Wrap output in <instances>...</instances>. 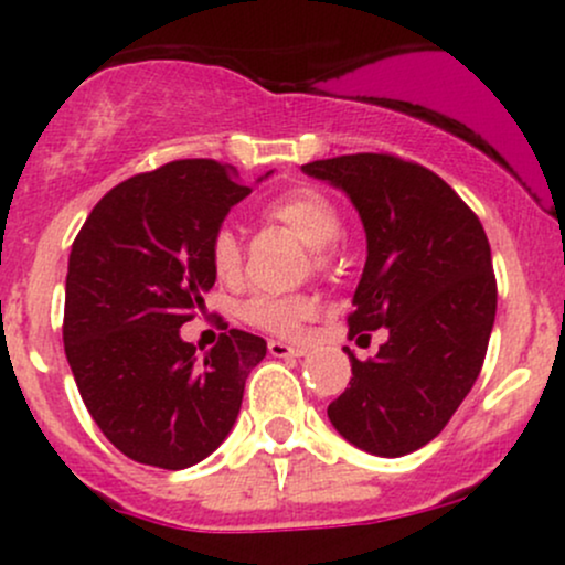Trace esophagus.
Wrapping results in <instances>:
<instances>
[{"mask_svg": "<svg viewBox=\"0 0 565 565\" xmlns=\"http://www.w3.org/2000/svg\"><path fill=\"white\" fill-rule=\"evenodd\" d=\"M268 350L274 359H300V355H305V348L287 345V342H278V340H270Z\"/></svg>", "mask_w": 565, "mask_h": 565, "instance_id": "1", "label": "esophagus"}]
</instances>
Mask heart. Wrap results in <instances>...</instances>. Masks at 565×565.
I'll return each instance as SVG.
<instances>
[{"instance_id":"1","label":"heart","mask_w":565,"mask_h":565,"mask_svg":"<svg viewBox=\"0 0 565 565\" xmlns=\"http://www.w3.org/2000/svg\"><path fill=\"white\" fill-rule=\"evenodd\" d=\"M263 217L284 225L313 249V263L323 268L332 257V244L342 233V212L327 191L316 185H295L263 206ZM210 265L220 281H236L244 268V246L231 225L210 238ZM238 316L263 332L291 337L313 316V302L305 295H255L242 302Z\"/></svg>"}]
</instances>
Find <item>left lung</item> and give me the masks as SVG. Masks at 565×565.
<instances>
[{
    "label": "left lung",
    "instance_id": "8db88e82",
    "mask_svg": "<svg viewBox=\"0 0 565 565\" xmlns=\"http://www.w3.org/2000/svg\"><path fill=\"white\" fill-rule=\"evenodd\" d=\"M340 188L366 231L350 337L387 329L327 408L342 438L377 457L430 444L481 374L497 316V278L481 220L449 183L391 153L302 164ZM364 337V334H361Z\"/></svg>",
    "mask_w": 565,
    "mask_h": 565
}]
</instances>
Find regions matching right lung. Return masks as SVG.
<instances>
[{"mask_svg": "<svg viewBox=\"0 0 565 565\" xmlns=\"http://www.w3.org/2000/svg\"><path fill=\"white\" fill-rule=\"evenodd\" d=\"M249 193L231 164L170 161L111 188L71 246L68 366L95 425L135 462L183 470L210 457L265 359L263 337L242 329L204 355L180 337L215 287L212 233Z\"/></svg>", "mask_w": 565, "mask_h": 565, "instance_id": "add662e5", "label": "right lung"}]
</instances>
